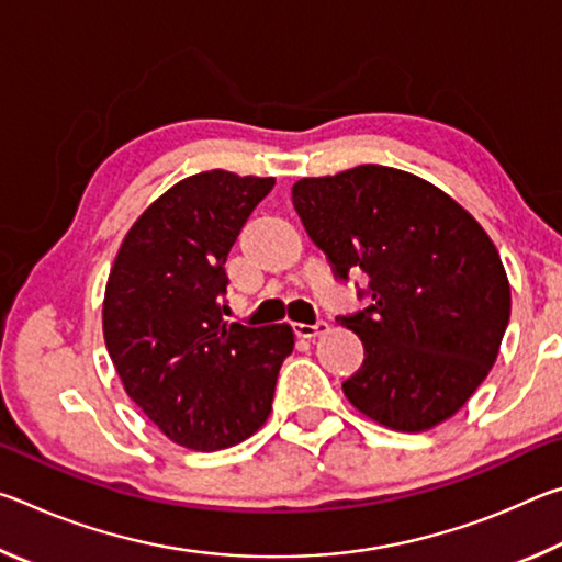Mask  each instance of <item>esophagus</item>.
Instances as JSON below:
<instances>
[{"label":"esophagus","mask_w":562,"mask_h":562,"mask_svg":"<svg viewBox=\"0 0 562 562\" xmlns=\"http://www.w3.org/2000/svg\"><path fill=\"white\" fill-rule=\"evenodd\" d=\"M327 331H329L327 322H317V325H302V322H297V325H294V335L302 337V339H312V337L327 335Z\"/></svg>","instance_id":"esophagus-1"}]
</instances>
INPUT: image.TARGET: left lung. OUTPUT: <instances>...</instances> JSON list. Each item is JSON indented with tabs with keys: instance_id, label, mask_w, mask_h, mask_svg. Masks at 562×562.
Here are the masks:
<instances>
[{
	"instance_id": "obj_1",
	"label": "left lung",
	"mask_w": 562,
	"mask_h": 562,
	"mask_svg": "<svg viewBox=\"0 0 562 562\" xmlns=\"http://www.w3.org/2000/svg\"><path fill=\"white\" fill-rule=\"evenodd\" d=\"M294 211L337 278L369 274L372 304L339 317L364 345L341 384L359 414L418 434L469 402L498 357L510 284L481 223L429 180L357 166L292 186Z\"/></svg>"
}]
</instances>
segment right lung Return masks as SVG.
Masks as SVG:
<instances>
[{
  "label": "right lung",
  "mask_w": 562,
  "mask_h": 562,
  "mask_svg": "<svg viewBox=\"0 0 562 562\" xmlns=\"http://www.w3.org/2000/svg\"><path fill=\"white\" fill-rule=\"evenodd\" d=\"M274 178L203 170L156 198L113 260L103 339L126 394L160 434L190 451H221L260 429L290 325L225 322V260Z\"/></svg>",
  "instance_id": "add662e5"
}]
</instances>
